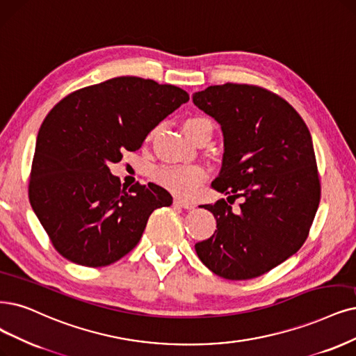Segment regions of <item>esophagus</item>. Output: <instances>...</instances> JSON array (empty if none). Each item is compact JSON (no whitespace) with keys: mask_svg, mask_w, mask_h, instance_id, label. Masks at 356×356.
Returning a JSON list of instances; mask_svg holds the SVG:
<instances>
[{"mask_svg":"<svg viewBox=\"0 0 356 356\" xmlns=\"http://www.w3.org/2000/svg\"><path fill=\"white\" fill-rule=\"evenodd\" d=\"M175 205L176 207H180V208H185V209H192L195 205L189 201H185V200H180V198H176L175 200Z\"/></svg>","mask_w":356,"mask_h":356,"instance_id":"obj_1","label":"esophagus"}]
</instances>
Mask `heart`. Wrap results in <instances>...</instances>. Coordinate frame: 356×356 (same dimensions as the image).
Masks as SVG:
<instances>
[{
    "label": "heart",
    "instance_id": "obj_1",
    "mask_svg": "<svg viewBox=\"0 0 356 356\" xmlns=\"http://www.w3.org/2000/svg\"><path fill=\"white\" fill-rule=\"evenodd\" d=\"M208 122L209 120L205 117L195 115L188 118L183 124V129H185V131H189ZM154 179L158 185H161L171 193H176L179 196H191L196 186L205 179V171L198 165H164L155 171Z\"/></svg>",
    "mask_w": 356,
    "mask_h": 356
}]
</instances>
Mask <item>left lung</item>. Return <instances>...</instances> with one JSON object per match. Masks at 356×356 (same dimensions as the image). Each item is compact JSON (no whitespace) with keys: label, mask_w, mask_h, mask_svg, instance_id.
<instances>
[{"label":"left lung","mask_w":356,"mask_h":356,"mask_svg":"<svg viewBox=\"0 0 356 356\" xmlns=\"http://www.w3.org/2000/svg\"><path fill=\"white\" fill-rule=\"evenodd\" d=\"M214 117L225 154L214 189L229 195L207 204L217 220L211 238L195 251L227 280L259 277L299 251L321 196L311 134L286 99L257 85L225 83L193 94ZM241 197V209L231 204Z\"/></svg>","instance_id":"obj_1"}]
</instances>
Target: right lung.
Returning <instances> with one entry per match:
<instances>
[{"mask_svg": "<svg viewBox=\"0 0 356 356\" xmlns=\"http://www.w3.org/2000/svg\"><path fill=\"white\" fill-rule=\"evenodd\" d=\"M188 101L177 86L122 76L74 90L48 113L36 139L29 201L61 257L110 266L138 245L154 209L171 205L164 188L122 186L108 165L138 151Z\"/></svg>", "mask_w": 356, "mask_h": 356, "instance_id": "right-lung-1", "label": "right lung"}]
</instances>
